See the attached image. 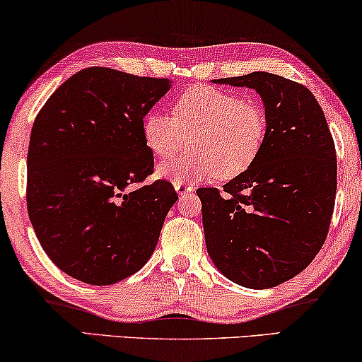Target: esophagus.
Returning <instances> with one entry per match:
<instances>
[{"mask_svg": "<svg viewBox=\"0 0 362 362\" xmlns=\"http://www.w3.org/2000/svg\"><path fill=\"white\" fill-rule=\"evenodd\" d=\"M174 187H175V192L179 193L180 198H183L185 195H190V192L193 190V187L190 185V183H183V182L175 183Z\"/></svg>", "mask_w": 362, "mask_h": 362, "instance_id": "34e87169", "label": "esophagus"}]
</instances>
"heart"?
<instances>
[{
	"mask_svg": "<svg viewBox=\"0 0 362 362\" xmlns=\"http://www.w3.org/2000/svg\"><path fill=\"white\" fill-rule=\"evenodd\" d=\"M175 115L152 110L142 118L144 144L160 162L157 175L174 183L203 182L213 177L233 180L254 165L267 139V116L262 106L231 91L197 85L175 100Z\"/></svg>",
	"mask_w": 362,
	"mask_h": 362,
	"instance_id": "b5f03b06",
	"label": "heart"
}]
</instances>
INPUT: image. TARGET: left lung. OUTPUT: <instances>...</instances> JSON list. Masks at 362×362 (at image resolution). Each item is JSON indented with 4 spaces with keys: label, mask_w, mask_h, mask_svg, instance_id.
<instances>
[{
    "label": "left lung",
    "mask_w": 362,
    "mask_h": 362,
    "mask_svg": "<svg viewBox=\"0 0 362 362\" xmlns=\"http://www.w3.org/2000/svg\"><path fill=\"white\" fill-rule=\"evenodd\" d=\"M216 83L256 90L267 139L254 165L218 188H198L206 251L223 276L271 288L303 271L333 216L336 151L322 106L307 86L252 72Z\"/></svg>",
    "instance_id": "1"
}]
</instances>
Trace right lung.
Listing matches in <instances>:
<instances>
[{
    "instance_id": "1",
    "label": "right lung",
    "mask_w": 362,
    "mask_h": 362,
    "mask_svg": "<svg viewBox=\"0 0 362 362\" xmlns=\"http://www.w3.org/2000/svg\"><path fill=\"white\" fill-rule=\"evenodd\" d=\"M169 90V78L90 67L39 111L28 151V213L45 254L70 277L116 284L154 252L179 197L167 180L132 187L154 169L142 118Z\"/></svg>"
}]
</instances>
